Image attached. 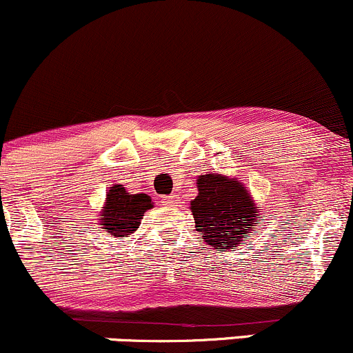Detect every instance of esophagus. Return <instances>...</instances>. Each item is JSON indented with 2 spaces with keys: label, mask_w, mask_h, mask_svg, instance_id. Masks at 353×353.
<instances>
[{
  "label": "esophagus",
  "mask_w": 353,
  "mask_h": 353,
  "mask_svg": "<svg viewBox=\"0 0 353 353\" xmlns=\"http://www.w3.org/2000/svg\"><path fill=\"white\" fill-rule=\"evenodd\" d=\"M164 203L168 204V206H181V203H179V197L177 196H168L164 199Z\"/></svg>",
  "instance_id": "34e87169"
}]
</instances>
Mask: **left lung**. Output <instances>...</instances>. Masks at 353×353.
I'll return each mask as SVG.
<instances>
[{"mask_svg": "<svg viewBox=\"0 0 353 353\" xmlns=\"http://www.w3.org/2000/svg\"><path fill=\"white\" fill-rule=\"evenodd\" d=\"M196 199L191 203V212L196 221V231L203 239L218 250L234 251L245 245L250 231H254L256 208L250 192L236 179L221 174H206L197 179Z\"/></svg>", "mask_w": 353, "mask_h": 353, "instance_id": "1", "label": "left lung"}]
</instances>
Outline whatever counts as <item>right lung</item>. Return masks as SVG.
<instances>
[{
	"instance_id": "add662e5",
	"label": "right lung",
	"mask_w": 353,
	"mask_h": 353,
	"mask_svg": "<svg viewBox=\"0 0 353 353\" xmlns=\"http://www.w3.org/2000/svg\"><path fill=\"white\" fill-rule=\"evenodd\" d=\"M152 208V199L147 194H130L120 184L108 189L107 204L102 211V230L108 233L125 238L134 233L141 224L142 216L147 209Z\"/></svg>"
}]
</instances>
